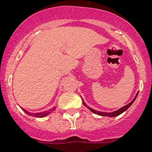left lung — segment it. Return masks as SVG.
<instances>
[{
	"label": "left lung",
	"mask_w": 152,
	"mask_h": 152,
	"mask_svg": "<svg viewBox=\"0 0 152 152\" xmlns=\"http://www.w3.org/2000/svg\"><path fill=\"white\" fill-rule=\"evenodd\" d=\"M137 95H138V93H137V95H136V96H135V98L132 99V101L131 102H129V104H127L126 106H123V107H121V109H119V110H118L116 111H113V112H112V113H106V112H101V111H98V110H93L92 108H90L89 106H88L87 105H86V103L84 102L83 101V105L86 106V107H88L89 110H90L91 112H93L94 113H96V114H98V115H100V116H106V117H110V118H112V117H116V116H118L120 115L121 113H122L123 112H125L126 110H127L128 108H129V106L132 105V103H133V102L135 101V99H137Z\"/></svg>",
	"instance_id": "8db88e82"
}]
</instances>
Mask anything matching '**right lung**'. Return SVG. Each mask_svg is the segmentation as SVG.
Listing matches in <instances>:
<instances>
[{
    "mask_svg": "<svg viewBox=\"0 0 152 152\" xmlns=\"http://www.w3.org/2000/svg\"><path fill=\"white\" fill-rule=\"evenodd\" d=\"M24 112L26 113H27L28 115H31V116H34V117H36V118H43V117H46V115H48L50 113H51V110H50L48 111H44V112H42V113H29L28 111H27L26 110L24 109H23Z\"/></svg>",
    "mask_w": 152,
    "mask_h": 152,
    "instance_id": "1",
    "label": "right lung"
}]
</instances>
